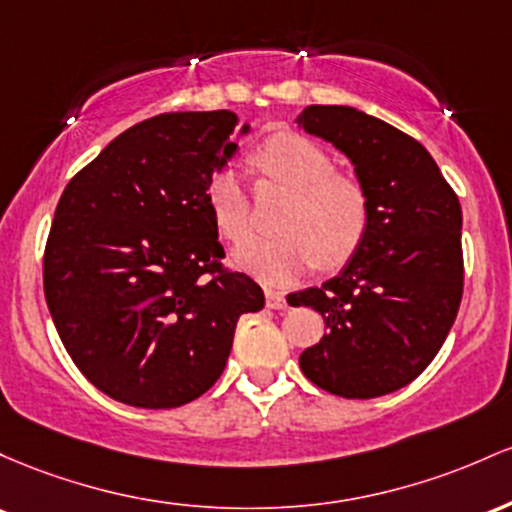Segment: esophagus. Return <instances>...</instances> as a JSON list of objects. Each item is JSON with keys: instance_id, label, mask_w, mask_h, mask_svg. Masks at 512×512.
I'll use <instances>...</instances> for the list:
<instances>
[{"instance_id": "esophagus-1", "label": "esophagus", "mask_w": 512, "mask_h": 512, "mask_svg": "<svg viewBox=\"0 0 512 512\" xmlns=\"http://www.w3.org/2000/svg\"><path fill=\"white\" fill-rule=\"evenodd\" d=\"M266 307H268V309H283V307H287L283 292H278V290H266Z\"/></svg>"}]
</instances>
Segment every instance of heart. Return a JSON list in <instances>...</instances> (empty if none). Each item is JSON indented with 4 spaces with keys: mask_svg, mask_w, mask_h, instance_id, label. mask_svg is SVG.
I'll return each instance as SVG.
<instances>
[{
    "mask_svg": "<svg viewBox=\"0 0 512 512\" xmlns=\"http://www.w3.org/2000/svg\"><path fill=\"white\" fill-rule=\"evenodd\" d=\"M254 162L268 181L292 191L280 217V237L254 239L234 251V266L266 285H290L321 266L338 268L363 246L370 195L358 179L338 174L331 154L309 137L280 132L258 147ZM205 203L217 232L232 244L251 234V203L239 174L222 166L205 183Z\"/></svg>",
    "mask_w": 512,
    "mask_h": 512,
    "instance_id": "obj_1",
    "label": "heart"
}]
</instances>
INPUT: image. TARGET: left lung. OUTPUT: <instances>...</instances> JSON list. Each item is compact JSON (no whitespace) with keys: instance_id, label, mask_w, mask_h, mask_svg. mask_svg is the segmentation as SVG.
I'll return each instance as SVG.
<instances>
[{"instance_id":"obj_1","label":"left lung","mask_w":512,"mask_h":512,"mask_svg":"<svg viewBox=\"0 0 512 512\" xmlns=\"http://www.w3.org/2000/svg\"><path fill=\"white\" fill-rule=\"evenodd\" d=\"M297 125L341 149L370 195V227L348 266L292 297L326 324L300 367L329 394L375 399L416 380L455 324L462 208L428 149L394 125L350 106H307Z\"/></svg>"}]
</instances>
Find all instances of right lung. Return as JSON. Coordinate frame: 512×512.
<instances>
[{
  "mask_svg": "<svg viewBox=\"0 0 512 512\" xmlns=\"http://www.w3.org/2000/svg\"><path fill=\"white\" fill-rule=\"evenodd\" d=\"M237 128L232 111L142 120L57 203L45 302L74 365L120 404L176 409L198 399L220 380L241 314L266 302L249 275L222 266L205 203V183L237 152Z\"/></svg>",
  "mask_w": 512,
  "mask_h": 512,
  "instance_id": "add662e5",
  "label": "right lung"
}]
</instances>
